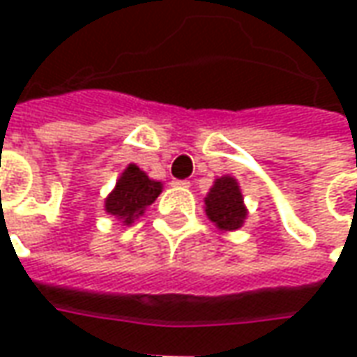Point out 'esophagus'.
<instances>
[{
	"label": "esophagus",
	"instance_id": "1",
	"mask_svg": "<svg viewBox=\"0 0 357 357\" xmlns=\"http://www.w3.org/2000/svg\"><path fill=\"white\" fill-rule=\"evenodd\" d=\"M172 185L181 187V189H189V185H191V183H189V181H187V179H176V181H174V183H172Z\"/></svg>",
	"mask_w": 357,
	"mask_h": 357
}]
</instances>
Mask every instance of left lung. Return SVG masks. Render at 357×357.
Wrapping results in <instances>:
<instances>
[{
  "mask_svg": "<svg viewBox=\"0 0 357 357\" xmlns=\"http://www.w3.org/2000/svg\"><path fill=\"white\" fill-rule=\"evenodd\" d=\"M204 213L220 231H234L243 226L248 218V206L234 176L214 179L213 187L204 197Z\"/></svg>",
  "mask_w": 357,
  "mask_h": 357,
  "instance_id": "8db88e82",
  "label": "left lung"
}]
</instances>
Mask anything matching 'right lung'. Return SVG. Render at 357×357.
Masks as SVG:
<instances>
[{
    "instance_id": "obj_1",
    "label": "right lung",
    "mask_w": 357,
    "mask_h": 357,
    "mask_svg": "<svg viewBox=\"0 0 357 357\" xmlns=\"http://www.w3.org/2000/svg\"><path fill=\"white\" fill-rule=\"evenodd\" d=\"M162 181L151 179L137 164H129L116 181V187L104 201V211L118 218L123 226H131L143 216L146 206L162 193Z\"/></svg>"
}]
</instances>
